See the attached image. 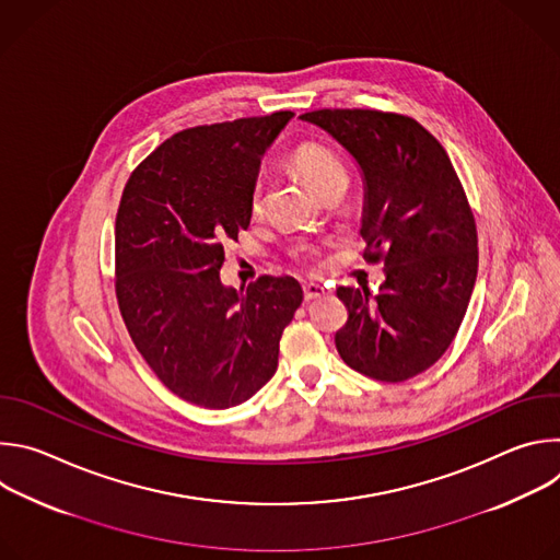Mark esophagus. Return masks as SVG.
<instances>
[{
	"instance_id": "esophagus-1",
	"label": "esophagus",
	"mask_w": 560,
	"mask_h": 560,
	"mask_svg": "<svg viewBox=\"0 0 560 560\" xmlns=\"http://www.w3.org/2000/svg\"><path fill=\"white\" fill-rule=\"evenodd\" d=\"M326 294H328V290H326L322 283H305V285H303V296H305V301L322 299V296H326Z\"/></svg>"
}]
</instances>
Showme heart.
<instances>
[{
	"mask_svg": "<svg viewBox=\"0 0 560 560\" xmlns=\"http://www.w3.org/2000/svg\"><path fill=\"white\" fill-rule=\"evenodd\" d=\"M294 166L301 171V175L310 182V186L322 192L324 188L332 184H346L348 186V171L341 164V159L330 152L328 148L318 143H305L294 152ZM261 182L253 190V210L261 208Z\"/></svg>",
	"mask_w": 560,
	"mask_h": 560,
	"instance_id": "heart-1",
	"label": "heart"
}]
</instances>
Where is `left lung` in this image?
I'll use <instances>...</instances> for the list:
<instances>
[{"mask_svg": "<svg viewBox=\"0 0 560 560\" xmlns=\"http://www.w3.org/2000/svg\"><path fill=\"white\" fill-rule=\"evenodd\" d=\"M363 179L365 259L383 261L376 294L339 288L348 324L335 343L357 372L398 383L434 365L465 316L476 270V223L445 148L415 119L378 110H314Z\"/></svg>", "mask_w": 560, "mask_h": 560, "instance_id": "left-lung-1", "label": "left lung"}]
</instances>
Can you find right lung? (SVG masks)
Masks as SVG:
<instances>
[{
	"instance_id": "right-lung-1",
	"label": "right lung",
	"mask_w": 560,
	"mask_h": 560,
	"mask_svg": "<svg viewBox=\"0 0 560 560\" xmlns=\"http://www.w3.org/2000/svg\"><path fill=\"white\" fill-rule=\"evenodd\" d=\"M294 117L197 126L130 175L115 221L117 301L137 350L173 394L225 410L277 372L279 341L303 301L292 277L223 285V246L253 217L266 150Z\"/></svg>"
}]
</instances>
